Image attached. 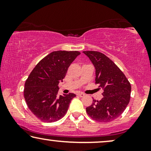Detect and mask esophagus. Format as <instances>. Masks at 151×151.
Instances as JSON below:
<instances>
[{
  "label": "esophagus",
  "instance_id": "34e87169",
  "mask_svg": "<svg viewBox=\"0 0 151 151\" xmlns=\"http://www.w3.org/2000/svg\"><path fill=\"white\" fill-rule=\"evenodd\" d=\"M78 96H79L80 97H81V98H82V97H84V96H85V95H84V94L83 93H78Z\"/></svg>",
  "mask_w": 151,
  "mask_h": 151
}]
</instances>
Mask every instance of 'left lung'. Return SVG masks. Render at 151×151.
<instances>
[{
	"label": "left lung",
	"instance_id": "8db88e82",
	"mask_svg": "<svg viewBox=\"0 0 151 151\" xmlns=\"http://www.w3.org/2000/svg\"><path fill=\"white\" fill-rule=\"evenodd\" d=\"M83 53L96 69V83L104 90L100 100H93L86 107L87 114L94 120L109 122L117 118L129 104L131 86L123 72L103 53L95 51Z\"/></svg>",
	"mask_w": 151,
	"mask_h": 151
}]
</instances>
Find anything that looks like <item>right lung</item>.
Here are the masks:
<instances>
[{
    "label": "right lung",
    "mask_w": 151,
    "mask_h": 151,
    "mask_svg": "<svg viewBox=\"0 0 151 151\" xmlns=\"http://www.w3.org/2000/svg\"><path fill=\"white\" fill-rule=\"evenodd\" d=\"M80 54L77 51H53L37 64L27 79L24 99L30 111L41 121L56 122L67 113L76 94L58 96V84Z\"/></svg>",
    "instance_id": "add662e5"
}]
</instances>
